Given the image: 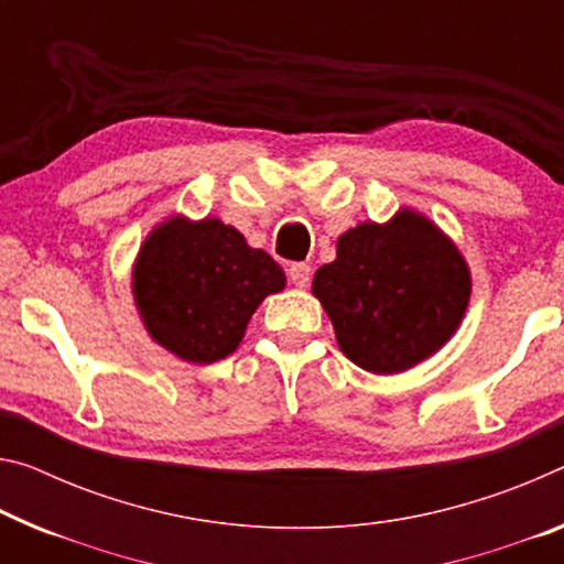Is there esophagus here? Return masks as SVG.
<instances>
[{
    "label": "esophagus",
    "mask_w": 564,
    "mask_h": 564,
    "mask_svg": "<svg viewBox=\"0 0 564 564\" xmlns=\"http://www.w3.org/2000/svg\"><path fill=\"white\" fill-rule=\"evenodd\" d=\"M311 265L308 263H293L289 268V281L296 285V289H306L308 281H311Z\"/></svg>",
    "instance_id": "34e87169"
}]
</instances>
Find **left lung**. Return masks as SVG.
Returning <instances> with one entry per match:
<instances>
[{"instance_id": "left-lung-1", "label": "left lung", "mask_w": 564, "mask_h": 564, "mask_svg": "<svg viewBox=\"0 0 564 564\" xmlns=\"http://www.w3.org/2000/svg\"><path fill=\"white\" fill-rule=\"evenodd\" d=\"M311 293L346 359L387 377L414 369L457 334L471 271L432 218L404 205L387 223L364 220L338 236Z\"/></svg>"}]
</instances>
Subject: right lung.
I'll list each match as a JSON object with an SVG mask.
<instances>
[{"label": "right lung", "mask_w": 564, "mask_h": 564, "mask_svg": "<svg viewBox=\"0 0 564 564\" xmlns=\"http://www.w3.org/2000/svg\"><path fill=\"white\" fill-rule=\"evenodd\" d=\"M130 289L158 346L187 364H213L236 351L258 306L285 289V273L220 218L173 213L140 243Z\"/></svg>", "instance_id": "right-lung-1"}]
</instances>
